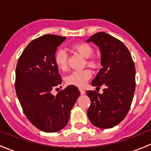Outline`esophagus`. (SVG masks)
I'll list each match as a JSON object with an SVG mask.
<instances>
[{"mask_svg":"<svg viewBox=\"0 0 151 151\" xmlns=\"http://www.w3.org/2000/svg\"><path fill=\"white\" fill-rule=\"evenodd\" d=\"M80 93H81V95H83V94L85 93V91L83 89H82V88H80Z\"/></svg>","mask_w":151,"mask_h":151,"instance_id":"34e87169","label":"esophagus"}]
</instances>
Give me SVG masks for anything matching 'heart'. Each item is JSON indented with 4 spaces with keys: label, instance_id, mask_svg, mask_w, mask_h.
<instances>
[{
    "label": "heart",
    "instance_id": "obj_1",
    "mask_svg": "<svg viewBox=\"0 0 151 151\" xmlns=\"http://www.w3.org/2000/svg\"><path fill=\"white\" fill-rule=\"evenodd\" d=\"M74 52L77 53L85 58V63L88 66L96 68L99 66V62L95 58L91 57L93 53V49L87 43H77L70 47ZM67 54L63 50H58L55 55V63L58 68L61 71H65L67 68ZM91 72L88 69H83L81 71H73L66 76V82L68 85H75L77 87H83L87 81L91 78Z\"/></svg>",
    "mask_w": 151,
    "mask_h": 151
}]
</instances>
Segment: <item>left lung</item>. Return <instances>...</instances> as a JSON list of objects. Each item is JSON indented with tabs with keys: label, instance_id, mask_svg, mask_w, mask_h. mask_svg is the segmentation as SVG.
Masks as SVG:
<instances>
[{
	"label": "left lung",
	"instance_id": "8db88e82",
	"mask_svg": "<svg viewBox=\"0 0 151 151\" xmlns=\"http://www.w3.org/2000/svg\"><path fill=\"white\" fill-rule=\"evenodd\" d=\"M99 47L101 52V68L91 85L99 88L103 93L87 91L91 99L88 117L93 126L110 129L117 126L127 115L135 91L134 63L124 44L104 32H99L89 38Z\"/></svg>",
	"mask_w": 151,
	"mask_h": 151
}]
</instances>
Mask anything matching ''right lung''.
<instances>
[{"label":"right lung","mask_w":151,"mask_h":151,"mask_svg":"<svg viewBox=\"0 0 151 151\" xmlns=\"http://www.w3.org/2000/svg\"><path fill=\"white\" fill-rule=\"evenodd\" d=\"M66 37L47 34L28 44L17 61L15 89L23 112L30 123L48 133L61 130L80 96L75 85H68L56 96L52 91L61 84L55 55Z\"/></svg>","instance_id":"obj_1"}]
</instances>
